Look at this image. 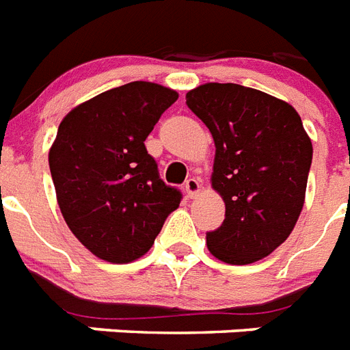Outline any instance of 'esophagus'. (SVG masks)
Returning <instances> with one entry per match:
<instances>
[{"mask_svg": "<svg viewBox=\"0 0 350 350\" xmlns=\"http://www.w3.org/2000/svg\"><path fill=\"white\" fill-rule=\"evenodd\" d=\"M184 189H186V195L189 198L197 197L198 193H200V183H198L197 178H188L186 184H184Z\"/></svg>", "mask_w": 350, "mask_h": 350, "instance_id": "esophagus-1", "label": "esophagus"}]
</instances>
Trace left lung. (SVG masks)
Here are the masks:
<instances>
[{
  "label": "left lung",
  "instance_id": "left-lung-1",
  "mask_svg": "<svg viewBox=\"0 0 350 350\" xmlns=\"http://www.w3.org/2000/svg\"><path fill=\"white\" fill-rule=\"evenodd\" d=\"M186 105L215 141L211 186L226 204L222 226L206 234L226 264L265 258L295 229L306 202L312 142L298 111L265 92L206 83Z\"/></svg>",
  "mask_w": 350,
  "mask_h": 350
}]
</instances>
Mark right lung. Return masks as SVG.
Wrapping results in <instances>:
<instances>
[{
	"label": "right lung",
	"mask_w": 350,
	"mask_h": 350,
	"mask_svg": "<svg viewBox=\"0 0 350 350\" xmlns=\"http://www.w3.org/2000/svg\"><path fill=\"white\" fill-rule=\"evenodd\" d=\"M178 99L133 81L70 110L49 152L55 197L75 239L97 258L128 264L146 254L180 191L159 177L144 141Z\"/></svg>",
	"instance_id": "1"
}]
</instances>
